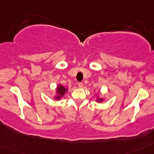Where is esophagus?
Segmentation results:
<instances>
[{
    "label": "esophagus",
    "instance_id": "1",
    "mask_svg": "<svg viewBox=\"0 0 154 154\" xmlns=\"http://www.w3.org/2000/svg\"><path fill=\"white\" fill-rule=\"evenodd\" d=\"M78 86L79 87V88H82V86H83V84H82V82H79Z\"/></svg>",
    "mask_w": 154,
    "mask_h": 154
}]
</instances>
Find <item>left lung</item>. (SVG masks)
Listing matches in <instances>:
<instances>
[{"instance_id":"left-lung-1","label":"left lung","mask_w":154,"mask_h":154,"mask_svg":"<svg viewBox=\"0 0 154 154\" xmlns=\"http://www.w3.org/2000/svg\"><path fill=\"white\" fill-rule=\"evenodd\" d=\"M96 102H97V103H103V102L105 101V99H103V97H101L100 94H99V95H97V94H96Z\"/></svg>"}]
</instances>
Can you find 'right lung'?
<instances>
[{"instance_id": "obj_1", "label": "right lung", "mask_w": 154, "mask_h": 154, "mask_svg": "<svg viewBox=\"0 0 154 154\" xmlns=\"http://www.w3.org/2000/svg\"><path fill=\"white\" fill-rule=\"evenodd\" d=\"M68 92V88H65L64 85H62V84L58 83V85H57L56 89H55V94L54 96V99L55 100H60L62 98L64 97V96L65 95V93Z\"/></svg>"}]
</instances>
